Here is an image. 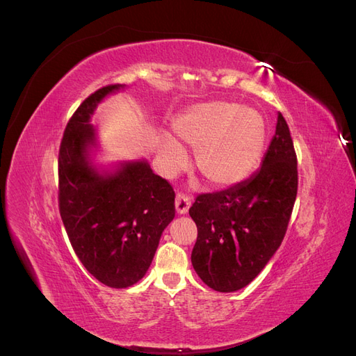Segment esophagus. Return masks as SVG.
Here are the masks:
<instances>
[{
	"label": "esophagus",
	"instance_id": "esophagus-1",
	"mask_svg": "<svg viewBox=\"0 0 356 356\" xmlns=\"http://www.w3.org/2000/svg\"><path fill=\"white\" fill-rule=\"evenodd\" d=\"M191 204V200L188 196L186 195H177V199H175V209H177V213L178 215H186L188 212V208Z\"/></svg>",
	"mask_w": 356,
	"mask_h": 356
}]
</instances>
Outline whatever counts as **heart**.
I'll return each mask as SVG.
<instances>
[{"instance_id": "b5f03b06", "label": "heart", "mask_w": 356, "mask_h": 356, "mask_svg": "<svg viewBox=\"0 0 356 356\" xmlns=\"http://www.w3.org/2000/svg\"><path fill=\"white\" fill-rule=\"evenodd\" d=\"M172 131L178 144L172 139L160 144L161 170L170 175L186 166L181 144L195 149L199 174L218 188H230L250 178L260 165L267 141L264 115L252 106L227 101L190 106L175 118Z\"/></svg>"}]
</instances>
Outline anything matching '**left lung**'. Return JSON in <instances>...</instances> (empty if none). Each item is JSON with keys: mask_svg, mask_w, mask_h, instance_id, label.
Wrapping results in <instances>:
<instances>
[{"mask_svg": "<svg viewBox=\"0 0 356 356\" xmlns=\"http://www.w3.org/2000/svg\"><path fill=\"white\" fill-rule=\"evenodd\" d=\"M297 157L277 114L261 168L241 184L197 196L188 213L197 225L191 264L220 293L251 284L281 246L297 196Z\"/></svg>", "mask_w": 356, "mask_h": 356, "instance_id": "left-lung-1", "label": "left lung"}]
</instances>
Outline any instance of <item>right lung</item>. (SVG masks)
Listing matches in <instances>:
<instances>
[{"label":"right lung","mask_w":356,"mask_h":356,"mask_svg":"<svg viewBox=\"0 0 356 356\" xmlns=\"http://www.w3.org/2000/svg\"><path fill=\"white\" fill-rule=\"evenodd\" d=\"M96 90L74 113L59 149V211L75 254L110 288H127L145 276L161 233L175 217V193L145 159L114 165L95 161L99 152L92 115L106 96Z\"/></svg>","instance_id":"right-lung-1"}]
</instances>
